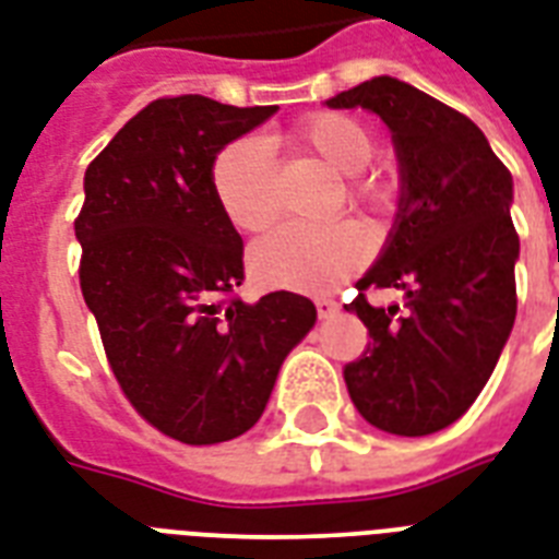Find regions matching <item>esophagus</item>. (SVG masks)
Segmentation results:
<instances>
[{
  "label": "esophagus",
  "mask_w": 559,
  "mask_h": 559,
  "mask_svg": "<svg viewBox=\"0 0 559 559\" xmlns=\"http://www.w3.org/2000/svg\"><path fill=\"white\" fill-rule=\"evenodd\" d=\"M314 309H318V318H332V314L338 311V302L329 300V297H318V300H314Z\"/></svg>",
  "instance_id": "esophagus-1"
}]
</instances>
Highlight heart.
Segmentation results:
<instances>
[{"label": "heart", "instance_id": "b5f03b06", "mask_svg": "<svg viewBox=\"0 0 559 559\" xmlns=\"http://www.w3.org/2000/svg\"><path fill=\"white\" fill-rule=\"evenodd\" d=\"M285 140L341 175L335 203L379 210L391 201V183L367 171L373 136L347 114L320 110L294 124ZM212 198L239 233H262L274 224L276 168L265 142L245 136L218 151L210 168ZM370 257V236L358 221L341 218L318 227H280L250 248V274L262 285L294 292H329L356 274Z\"/></svg>", "mask_w": 559, "mask_h": 559}]
</instances>
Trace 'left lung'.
<instances>
[{"instance_id": "8db88e82", "label": "left lung", "mask_w": 559, "mask_h": 559, "mask_svg": "<svg viewBox=\"0 0 559 559\" xmlns=\"http://www.w3.org/2000/svg\"><path fill=\"white\" fill-rule=\"evenodd\" d=\"M326 104L382 116L402 171L391 241L344 306L370 335L344 367L349 400L382 431L435 435L478 400L516 320L513 177L473 119L405 81L373 78ZM382 287L406 292L405 312L369 306Z\"/></svg>"}]
</instances>
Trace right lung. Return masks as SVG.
<instances>
[{"label": "right lung", "mask_w": 559, "mask_h": 559, "mask_svg": "<svg viewBox=\"0 0 559 559\" xmlns=\"http://www.w3.org/2000/svg\"><path fill=\"white\" fill-rule=\"evenodd\" d=\"M276 107L166 95L86 166L81 294L116 382L171 440L212 445L257 426L276 373L314 326V302H245L241 236L212 198V159Z\"/></svg>", "instance_id": "1"}]
</instances>
